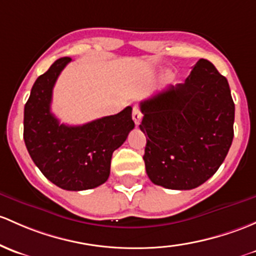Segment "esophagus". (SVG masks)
<instances>
[{
  "instance_id": "obj_1",
  "label": "esophagus",
  "mask_w": 256,
  "mask_h": 256,
  "mask_svg": "<svg viewBox=\"0 0 256 256\" xmlns=\"http://www.w3.org/2000/svg\"><path fill=\"white\" fill-rule=\"evenodd\" d=\"M141 116H142V115H141V112H140L138 106H134V108H132V120L135 121L136 125H138L140 121H141Z\"/></svg>"
}]
</instances>
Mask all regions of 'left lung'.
<instances>
[{
	"instance_id": "obj_1",
	"label": "left lung",
	"mask_w": 256,
	"mask_h": 256,
	"mask_svg": "<svg viewBox=\"0 0 256 256\" xmlns=\"http://www.w3.org/2000/svg\"><path fill=\"white\" fill-rule=\"evenodd\" d=\"M147 176L156 185L190 190L208 180L232 144L234 103L224 76L198 60L184 83L140 104Z\"/></svg>"
}]
</instances>
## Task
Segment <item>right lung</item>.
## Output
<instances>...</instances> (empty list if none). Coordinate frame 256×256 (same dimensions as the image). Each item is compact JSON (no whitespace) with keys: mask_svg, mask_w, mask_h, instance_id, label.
Masks as SVG:
<instances>
[{"mask_svg":"<svg viewBox=\"0 0 256 256\" xmlns=\"http://www.w3.org/2000/svg\"><path fill=\"white\" fill-rule=\"evenodd\" d=\"M71 58H61L39 76L24 106V142L42 174L70 192L93 189L106 182L115 150L135 128L128 106L116 115L68 126L51 112L52 88Z\"/></svg>","mask_w":256,"mask_h":256,"instance_id":"add662e5","label":"right lung"}]
</instances>
